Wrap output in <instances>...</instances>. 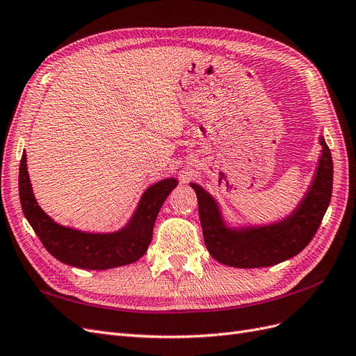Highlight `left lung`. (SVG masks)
Masks as SVG:
<instances>
[{
	"instance_id": "1",
	"label": "left lung",
	"mask_w": 356,
	"mask_h": 356,
	"mask_svg": "<svg viewBox=\"0 0 356 356\" xmlns=\"http://www.w3.org/2000/svg\"><path fill=\"white\" fill-rule=\"evenodd\" d=\"M321 145L323 156L311 191L289 219L269 227L229 231L214 200L192 183L198 198L204 243L213 259L234 268H265L294 257L311 243L323 222L332 192V158L323 139Z\"/></svg>"
}]
</instances>
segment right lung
<instances>
[{
    "label": "right lung",
    "instance_id": "1",
    "mask_svg": "<svg viewBox=\"0 0 356 356\" xmlns=\"http://www.w3.org/2000/svg\"><path fill=\"white\" fill-rule=\"evenodd\" d=\"M177 185L175 179L155 183L142 197L131 222L117 234H84L54 223L33 198L24 152L19 167V197L24 214L49 253L70 266L103 270L130 265L140 259L151 244L159 209Z\"/></svg>",
    "mask_w": 356,
    "mask_h": 356
}]
</instances>
